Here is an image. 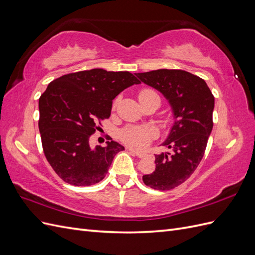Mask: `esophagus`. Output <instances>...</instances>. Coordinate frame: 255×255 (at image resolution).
I'll use <instances>...</instances> for the list:
<instances>
[{
	"instance_id": "1",
	"label": "esophagus",
	"mask_w": 255,
	"mask_h": 255,
	"mask_svg": "<svg viewBox=\"0 0 255 255\" xmlns=\"http://www.w3.org/2000/svg\"><path fill=\"white\" fill-rule=\"evenodd\" d=\"M128 151H130L132 153H134L135 155L137 156V157H139V158H143V157H146L148 155H146L145 153H140V152H136V151H134V150H132V149H128Z\"/></svg>"
}]
</instances>
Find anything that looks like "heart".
Masks as SVG:
<instances>
[{"label":"heart","mask_w":255,"mask_h":255,"mask_svg":"<svg viewBox=\"0 0 255 255\" xmlns=\"http://www.w3.org/2000/svg\"><path fill=\"white\" fill-rule=\"evenodd\" d=\"M153 97H158L155 90L151 88H144L139 91V98L140 103H144L148 101L149 99ZM117 105V100L114 103V109ZM120 139L123 143L128 145L129 148L135 149V150H141L144 149L146 145H148L154 138L156 136L155 130L148 127H138V126H129L123 128L120 132Z\"/></svg>","instance_id":"1"}]
</instances>
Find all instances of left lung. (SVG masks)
<instances>
[{"mask_svg": "<svg viewBox=\"0 0 255 255\" xmlns=\"http://www.w3.org/2000/svg\"><path fill=\"white\" fill-rule=\"evenodd\" d=\"M136 75L159 90L174 113V125L163 143L172 151L155 154V171L142 176L146 186L170 190L195 172L204 155L214 125L215 99L205 81L187 71L159 69Z\"/></svg>", "mask_w": 255, "mask_h": 255, "instance_id": "obj_1", "label": "left lung"}]
</instances>
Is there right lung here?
Listing matches in <instances>:
<instances>
[{
    "instance_id": "obj_1",
    "label": "right lung",
    "mask_w": 255,
    "mask_h": 255,
    "mask_svg": "<svg viewBox=\"0 0 255 255\" xmlns=\"http://www.w3.org/2000/svg\"><path fill=\"white\" fill-rule=\"evenodd\" d=\"M128 71L91 69L52 81L39 98V132L45 158L64 182L90 186L102 181L116 154L117 141L90 148V137L111 116L113 100L139 84Z\"/></svg>"
}]
</instances>
